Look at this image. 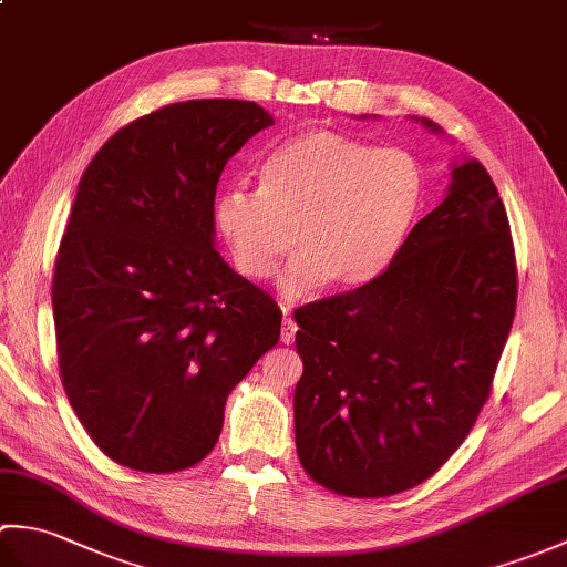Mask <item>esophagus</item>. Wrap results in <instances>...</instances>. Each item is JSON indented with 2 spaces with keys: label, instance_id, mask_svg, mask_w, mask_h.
Segmentation results:
<instances>
[{
  "label": "esophagus",
  "instance_id": "34e87169",
  "mask_svg": "<svg viewBox=\"0 0 567 567\" xmlns=\"http://www.w3.org/2000/svg\"><path fill=\"white\" fill-rule=\"evenodd\" d=\"M282 315H285V319H282V329H280V339H282V343L290 346V343L295 341L297 323H295V319H292V315H290V309H287V307H282Z\"/></svg>",
  "mask_w": 567,
  "mask_h": 567
}]
</instances>
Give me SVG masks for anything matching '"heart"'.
I'll list each match as a JSON object with an SVG mask.
<instances>
[{"mask_svg":"<svg viewBox=\"0 0 567 567\" xmlns=\"http://www.w3.org/2000/svg\"><path fill=\"white\" fill-rule=\"evenodd\" d=\"M424 177L412 155L336 131H307L260 167V189L234 187L216 202V224L238 270L265 280L287 252L285 295L327 282L351 292L375 280L416 221Z\"/></svg>","mask_w":567,"mask_h":567,"instance_id":"obj_1","label":"heart"}]
</instances>
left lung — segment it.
Instances as JSON below:
<instances>
[{
  "instance_id": "obj_1",
  "label": "left lung",
  "mask_w": 567,
  "mask_h": 567,
  "mask_svg": "<svg viewBox=\"0 0 567 567\" xmlns=\"http://www.w3.org/2000/svg\"><path fill=\"white\" fill-rule=\"evenodd\" d=\"M514 309L499 192L483 163L453 161L443 202L388 270L295 311V441L309 477L348 497H390L436 473L487 402Z\"/></svg>"
}]
</instances>
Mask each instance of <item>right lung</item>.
<instances>
[{"label":"right lung","mask_w":567,"mask_h":567,"mask_svg":"<svg viewBox=\"0 0 567 567\" xmlns=\"http://www.w3.org/2000/svg\"><path fill=\"white\" fill-rule=\"evenodd\" d=\"M272 124L256 102L167 104L82 173L53 275L58 363L72 412L118 465L199 463L226 396L280 339L282 311L214 248L224 165Z\"/></svg>","instance_id":"obj_1"}]
</instances>
